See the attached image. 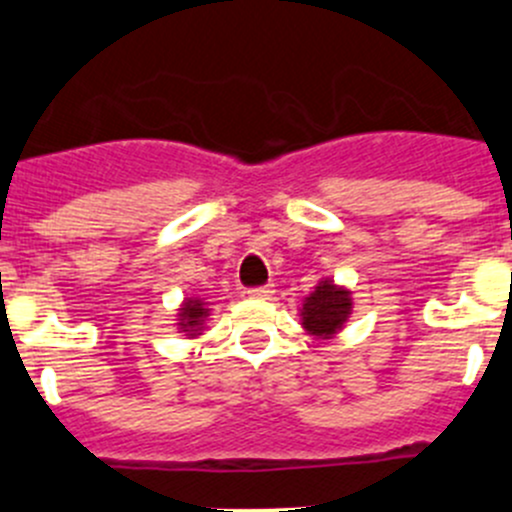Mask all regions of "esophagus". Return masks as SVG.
<instances>
[{
  "label": "esophagus",
  "mask_w": 512,
  "mask_h": 512,
  "mask_svg": "<svg viewBox=\"0 0 512 512\" xmlns=\"http://www.w3.org/2000/svg\"><path fill=\"white\" fill-rule=\"evenodd\" d=\"M272 294H275V289H272L270 285H265V287H252V289H250V297H255V299H270Z\"/></svg>",
  "instance_id": "34e87169"
}]
</instances>
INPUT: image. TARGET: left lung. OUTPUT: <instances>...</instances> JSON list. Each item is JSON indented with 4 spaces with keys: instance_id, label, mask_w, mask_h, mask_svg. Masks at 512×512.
I'll return each mask as SVG.
<instances>
[{
    "instance_id": "8db88e82",
    "label": "left lung",
    "mask_w": 512,
    "mask_h": 512,
    "mask_svg": "<svg viewBox=\"0 0 512 512\" xmlns=\"http://www.w3.org/2000/svg\"><path fill=\"white\" fill-rule=\"evenodd\" d=\"M352 314V292L322 280L302 304V327L317 339H332Z\"/></svg>"
}]
</instances>
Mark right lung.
I'll return each mask as SVG.
<instances>
[{
    "label": "right lung",
    "mask_w": 512,
    "mask_h": 512,
    "mask_svg": "<svg viewBox=\"0 0 512 512\" xmlns=\"http://www.w3.org/2000/svg\"><path fill=\"white\" fill-rule=\"evenodd\" d=\"M210 317L208 302H203L200 297H188L178 309V329L185 332V337H198L203 332L205 319Z\"/></svg>",
    "instance_id": "right-lung-1"
}]
</instances>
